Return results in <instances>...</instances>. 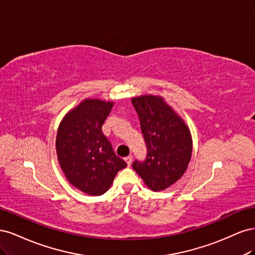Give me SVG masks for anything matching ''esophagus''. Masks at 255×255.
I'll return each instance as SVG.
<instances>
[{"label":"esophagus","mask_w":255,"mask_h":255,"mask_svg":"<svg viewBox=\"0 0 255 255\" xmlns=\"http://www.w3.org/2000/svg\"><path fill=\"white\" fill-rule=\"evenodd\" d=\"M132 158H133V156L132 155H128V156H127L126 158H125V160L127 161V164L129 166L130 164H132Z\"/></svg>","instance_id":"obj_1"}]
</instances>
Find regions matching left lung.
Instances as JSON below:
<instances>
[{
    "instance_id": "left-lung-1",
    "label": "left lung",
    "mask_w": 255,
    "mask_h": 255,
    "mask_svg": "<svg viewBox=\"0 0 255 255\" xmlns=\"http://www.w3.org/2000/svg\"><path fill=\"white\" fill-rule=\"evenodd\" d=\"M146 148L144 160H134L133 169L154 191L171 186L186 171L192 141L188 128L160 97L132 99Z\"/></svg>"
}]
</instances>
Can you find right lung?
Returning a JSON list of instances; mask_svg holds the SVG:
<instances>
[{
  "label": "right lung",
  "instance_id": "add662e5",
  "mask_svg": "<svg viewBox=\"0 0 255 255\" xmlns=\"http://www.w3.org/2000/svg\"><path fill=\"white\" fill-rule=\"evenodd\" d=\"M112 109L111 102L87 99L67 114L58 128L60 167L73 186L92 196L103 195L117 172L128 166L102 133Z\"/></svg>",
  "mask_w": 255,
  "mask_h": 255
}]
</instances>
